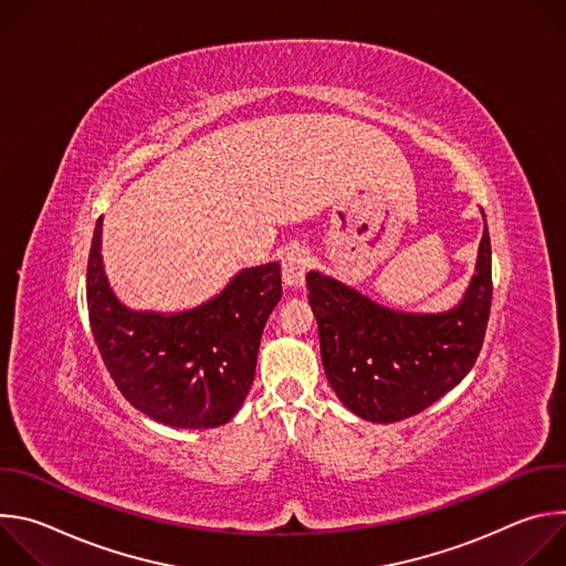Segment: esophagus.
<instances>
[{
    "mask_svg": "<svg viewBox=\"0 0 566 566\" xmlns=\"http://www.w3.org/2000/svg\"><path fill=\"white\" fill-rule=\"evenodd\" d=\"M308 266H311V255H308L306 249H302V247L289 249L286 255L282 258V277H284V284H289V286H302Z\"/></svg>",
    "mask_w": 566,
    "mask_h": 566,
    "instance_id": "34e87169",
    "label": "esophagus"
}]
</instances>
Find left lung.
<instances>
[{"label":"left lung","instance_id":"8db88e82","mask_svg":"<svg viewBox=\"0 0 566 566\" xmlns=\"http://www.w3.org/2000/svg\"><path fill=\"white\" fill-rule=\"evenodd\" d=\"M491 234L483 228L476 269L459 306L400 313L325 277L306 275L325 374L365 421L410 419L463 380L486 336L493 300Z\"/></svg>","mask_w":566,"mask_h":566}]
</instances>
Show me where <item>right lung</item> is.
Segmentation results:
<instances>
[{"mask_svg":"<svg viewBox=\"0 0 566 566\" xmlns=\"http://www.w3.org/2000/svg\"><path fill=\"white\" fill-rule=\"evenodd\" d=\"M98 219L87 262V308L101 358L129 406L172 428H219L244 402L266 319L282 297L280 264L247 269L199 308H125L103 273Z\"/></svg>","mask_w":566,"mask_h":566,"instance_id":"obj_1","label":"right lung"}]
</instances>
